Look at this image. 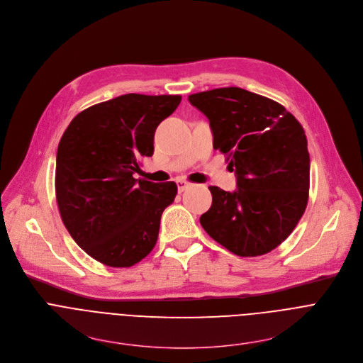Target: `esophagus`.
Masks as SVG:
<instances>
[{"label": "esophagus", "mask_w": 363, "mask_h": 363, "mask_svg": "<svg viewBox=\"0 0 363 363\" xmlns=\"http://www.w3.org/2000/svg\"><path fill=\"white\" fill-rule=\"evenodd\" d=\"M177 186H178V191H179V192H184V191L189 186V184L185 182V181H182V179H178V181H177Z\"/></svg>", "instance_id": "34e87169"}]
</instances>
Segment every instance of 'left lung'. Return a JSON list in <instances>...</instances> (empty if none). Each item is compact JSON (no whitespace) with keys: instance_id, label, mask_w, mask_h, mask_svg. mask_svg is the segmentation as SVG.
<instances>
[{"instance_id":"left-lung-1","label":"left lung","mask_w":363,"mask_h":363,"mask_svg":"<svg viewBox=\"0 0 363 363\" xmlns=\"http://www.w3.org/2000/svg\"><path fill=\"white\" fill-rule=\"evenodd\" d=\"M209 121L213 148L235 172L236 189L209 186L212 205L201 225L239 257L271 252L302 218L309 192L303 128L281 104L229 86L188 96Z\"/></svg>"}]
</instances>
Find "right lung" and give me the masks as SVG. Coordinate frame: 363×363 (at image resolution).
I'll return each mask as SVG.
<instances>
[{
    "label": "right lung",
    "mask_w": 363,
    "mask_h": 363,
    "mask_svg": "<svg viewBox=\"0 0 363 363\" xmlns=\"http://www.w3.org/2000/svg\"><path fill=\"white\" fill-rule=\"evenodd\" d=\"M179 102V95H121L79 112L60 141L55 194L62 222L104 265L133 267L157 244L161 215L178 188L134 174L143 157H152L155 130Z\"/></svg>",
    "instance_id": "1"
}]
</instances>
